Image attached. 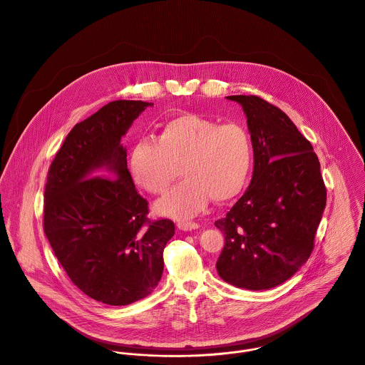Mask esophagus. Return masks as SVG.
Segmentation results:
<instances>
[{"instance_id":"34e87169","label":"esophagus","mask_w":365,"mask_h":365,"mask_svg":"<svg viewBox=\"0 0 365 365\" xmlns=\"http://www.w3.org/2000/svg\"><path fill=\"white\" fill-rule=\"evenodd\" d=\"M177 227L181 231H194V230H198L200 225L197 222H191V221H180L177 224Z\"/></svg>"}]
</instances>
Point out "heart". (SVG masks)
<instances>
[{
  "label": "heart",
  "instance_id": "heart-1",
  "mask_svg": "<svg viewBox=\"0 0 365 365\" xmlns=\"http://www.w3.org/2000/svg\"><path fill=\"white\" fill-rule=\"evenodd\" d=\"M252 163V140L242 125H221L194 113L167 120L157 140H137L128 155L133 181L150 194H164L180 168L184 180L155 207L161 215L175 220L201 212L210 198L225 202L237 197Z\"/></svg>",
  "mask_w": 365,
  "mask_h": 365
}]
</instances>
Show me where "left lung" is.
I'll list each match as a JSON object with an SVG mask.
<instances>
[{
	"instance_id": "obj_1",
	"label": "left lung",
	"mask_w": 365,
	"mask_h": 365,
	"mask_svg": "<svg viewBox=\"0 0 365 365\" xmlns=\"http://www.w3.org/2000/svg\"><path fill=\"white\" fill-rule=\"evenodd\" d=\"M242 106L253 147L252 181L215 227L225 245L218 274L264 290L290 279L310 257L327 191L310 141L286 113L257 96H228Z\"/></svg>"
}]
</instances>
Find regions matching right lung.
I'll return each mask as SVG.
<instances>
[{
    "label": "right lung",
    "instance_id": "right-lung-1",
    "mask_svg": "<svg viewBox=\"0 0 365 365\" xmlns=\"http://www.w3.org/2000/svg\"><path fill=\"white\" fill-rule=\"evenodd\" d=\"M154 103L115 101L78 123L56 153L45 185L43 231L69 279L89 297L125 306L158 284L175 232L150 221L120 140Z\"/></svg>",
    "mask_w": 365,
    "mask_h": 365
}]
</instances>
